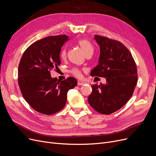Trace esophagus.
I'll return each instance as SVG.
<instances>
[{
    "label": "esophagus",
    "instance_id": "esophagus-1",
    "mask_svg": "<svg viewBox=\"0 0 156 156\" xmlns=\"http://www.w3.org/2000/svg\"><path fill=\"white\" fill-rule=\"evenodd\" d=\"M85 84V82L84 80H78L77 84L78 85H84Z\"/></svg>",
    "mask_w": 156,
    "mask_h": 156
}]
</instances>
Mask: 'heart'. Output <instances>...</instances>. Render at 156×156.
Masks as SVG:
<instances>
[{"label": "heart", "instance_id": "obj_1", "mask_svg": "<svg viewBox=\"0 0 156 156\" xmlns=\"http://www.w3.org/2000/svg\"><path fill=\"white\" fill-rule=\"evenodd\" d=\"M77 43L81 49H83L85 55H87L88 53H90L93 52V48L91 45V44L86 39H80L77 41ZM60 58L62 59L65 58L66 56V49L65 48L62 49L60 54ZM70 72L74 76L77 77H80L81 76V70L78 68H73L70 70Z\"/></svg>", "mask_w": 156, "mask_h": 156}]
</instances>
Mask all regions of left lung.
Segmentation results:
<instances>
[{"instance_id": "8db88e82", "label": "left lung", "mask_w": 156, "mask_h": 156, "mask_svg": "<svg viewBox=\"0 0 156 156\" xmlns=\"http://www.w3.org/2000/svg\"><path fill=\"white\" fill-rule=\"evenodd\" d=\"M94 39L100 48L98 65L90 75L105 77L107 83L91 85L88 103L98 112L110 114L122 108L131 97L137 84L134 59L121 42L98 35Z\"/></svg>"}]
</instances>
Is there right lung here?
I'll return each mask as SVG.
<instances>
[{
	"label": "right lung",
	"mask_w": 156,
	"mask_h": 156,
	"mask_svg": "<svg viewBox=\"0 0 156 156\" xmlns=\"http://www.w3.org/2000/svg\"><path fill=\"white\" fill-rule=\"evenodd\" d=\"M65 35L49 36L32 44L23 53L18 66V84L26 101L35 110L55 114L65 105L68 91L77 84L74 77L62 81L51 77L50 71L61 63L60 53Z\"/></svg>",
	"instance_id": "right-lung-1"
}]
</instances>
